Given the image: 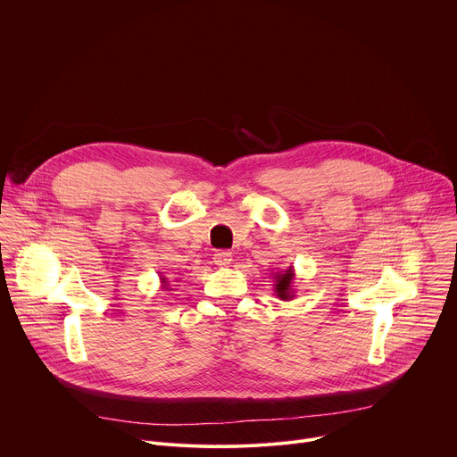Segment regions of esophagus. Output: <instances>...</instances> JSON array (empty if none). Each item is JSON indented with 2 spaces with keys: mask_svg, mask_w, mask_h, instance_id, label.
<instances>
[{
  "mask_svg": "<svg viewBox=\"0 0 457 457\" xmlns=\"http://www.w3.org/2000/svg\"><path fill=\"white\" fill-rule=\"evenodd\" d=\"M213 258H215V264H217V266H220V268L229 266V264H231V260H233V256H231V253H229V251H217Z\"/></svg>",
  "mask_w": 457,
  "mask_h": 457,
  "instance_id": "obj_1",
  "label": "esophagus"
}]
</instances>
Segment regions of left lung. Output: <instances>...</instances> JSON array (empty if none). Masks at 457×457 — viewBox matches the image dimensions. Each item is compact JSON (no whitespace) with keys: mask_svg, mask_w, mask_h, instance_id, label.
I'll return each mask as SVG.
<instances>
[{"mask_svg":"<svg viewBox=\"0 0 457 457\" xmlns=\"http://www.w3.org/2000/svg\"><path fill=\"white\" fill-rule=\"evenodd\" d=\"M275 275V293L280 300H291L295 296L293 291V280H295V270L293 266L284 270V271H277Z\"/></svg>","mask_w":457,"mask_h":457,"instance_id":"obj_1","label":"left lung"}]
</instances>
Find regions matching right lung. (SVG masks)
<instances>
[{"label": "right lung", "mask_w": 457, "mask_h": 457, "mask_svg": "<svg viewBox=\"0 0 457 457\" xmlns=\"http://www.w3.org/2000/svg\"><path fill=\"white\" fill-rule=\"evenodd\" d=\"M161 284H162V289H170V284H168V278H161Z\"/></svg>", "instance_id": "obj_1"}]
</instances>
